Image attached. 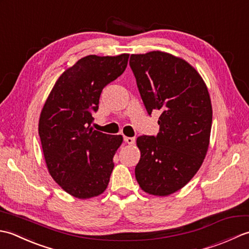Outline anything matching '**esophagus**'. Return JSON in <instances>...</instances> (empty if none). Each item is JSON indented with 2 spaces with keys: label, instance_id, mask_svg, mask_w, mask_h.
<instances>
[{
  "label": "esophagus",
  "instance_id": "34e87169",
  "mask_svg": "<svg viewBox=\"0 0 249 249\" xmlns=\"http://www.w3.org/2000/svg\"><path fill=\"white\" fill-rule=\"evenodd\" d=\"M124 141L126 142V143L128 144H134L135 143V138H133V137H124Z\"/></svg>",
  "mask_w": 249,
  "mask_h": 249
}]
</instances>
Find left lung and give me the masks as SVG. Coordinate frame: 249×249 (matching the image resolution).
<instances>
[{
  "label": "left lung",
  "mask_w": 249,
  "mask_h": 249,
  "mask_svg": "<svg viewBox=\"0 0 249 249\" xmlns=\"http://www.w3.org/2000/svg\"><path fill=\"white\" fill-rule=\"evenodd\" d=\"M129 65L147 114L160 111V133L140 136L135 174L154 196L178 192L203 162L212 127V105L205 83L187 62L160 51L131 54Z\"/></svg>",
  "instance_id": "left-lung-1"
}]
</instances>
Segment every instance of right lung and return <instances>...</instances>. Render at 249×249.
Wrapping results in <instances>:
<instances>
[{
	"instance_id": "obj_1",
	"label": "right lung",
	"mask_w": 249,
	"mask_h": 249,
	"mask_svg": "<svg viewBox=\"0 0 249 249\" xmlns=\"http://www.w3.org/2000/svg\"><path fill=\"white\" fill-rule=\"evenodd\" d=\"M129 54L88 55L63 73L40 113L38 133L54 181L79 199L105 192L123 138L92 128L103 89L124 72Z\"/></svg>"
}]
</instances>
